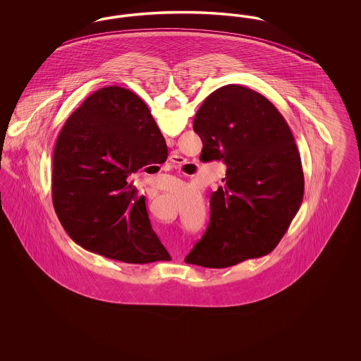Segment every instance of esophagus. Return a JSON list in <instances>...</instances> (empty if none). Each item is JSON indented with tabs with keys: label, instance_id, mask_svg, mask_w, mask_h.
<instances>
[{
	"label": "esophagus",
	"instance_id": "esophagus-1",
	"mask_svg": "<svg viewBox=\"0 0 361 361\" xmlns=\"http://www.w3.org/2000/svg\"><path fill=\"white\" fill-rule=\"evenodd\" d=\"M169 161H171V164L173 165H178L180 164V161H183V157H180V155L172 154L169 157Z\"/></svg>",
	"mask_w": 361,
	"mask_h": 361
}]
</instances>
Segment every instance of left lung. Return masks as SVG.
<instances>
[{
  "mask_svg": "<svg viewBox=\"0 0 361 361\" xmlns=\"http://www.w3.org/2000/svg\"><path fill=\"white\" fill-rule=\"evenodd\" d=\"M193 131L202 162L224 161V188L211 195V219L185 262L227 268L271 253L303 200L305 177L291 130L257 92L226 85L199 108Z\"/></svg>",
  "mask_w": 361,
  "mask_h": 361,
  "instance_id": "left-lung-1",
  "label": "left lung"
}]
</instances>
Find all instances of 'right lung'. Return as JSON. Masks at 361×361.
I'll return each mask as SVG.
<instances>
[{
  "label": "right lung",
  "instance_id": "right-lung-1",
  "mask_svg": "<svg viewBox=\"0 0 361 361\" xmlns=\"http://www.w3.org/2000/svg\"><path fill=\"white\" fill-rule=\"evenodd\" d=\"M168 147L135 93L106 86L62 127L52 159V204L70 238L130 264L171 258L152 228L145 196L127 178L166 161Z\"/></svg>",
  "mask_w": 361,
  "mask_h": 361
}]
</instances>
